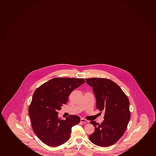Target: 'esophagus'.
<instances>
[{"label":"esophagus","mask_w":156,"mask_h":156,"mask_svg":"<svg viewBox=\"0 0 156 156\" xmlns=\"http://www.w3.org/2000/svg\"><path fill=\"white\" fill-rule=\"evenodd\" d=\"M81 122L82 123H88L89 121H88L87 120H86L85 119L82 118L81 119Z\"/></svg>","instance_id":"obj_1"}]
</instances>
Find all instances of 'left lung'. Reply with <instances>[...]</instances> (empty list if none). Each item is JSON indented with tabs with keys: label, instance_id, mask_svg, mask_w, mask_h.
Returning a JSON list of instances; mask_svg holds the SVG:
<instances>
[{
	"label": "left lung",
	"instance_id": "obj_1",
	"mask_svg": "<svg viewBox=\"0 0 156 156\" xmlns=\"http://www.w3.org/2000/svg\"><path fill=\"white\" fill-rule=\"evenodd\" d=\"M85 80L93 88L97 109L105 111L102 123L90 122L94 126L95 131L89 138L95 145L108 147L118 142L127 128L131 118L129 99L121 88L109 79L94 77Z\"/></svg>",
	"mask_w": 156,
	"mask_h": 156
}]
</instances>
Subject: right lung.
<instances>
[{
    "label": "right lung",
    "instance_id": "right-lung-1",
    "mask_svg": "<svg viewBox=\"0 0 156 156\" xmlns=\"http://www.w3.org/2000/svg\"><path fill=\"white\" fill-rule=\"evenodd\" d=\"M84 83L83 79L56 77L34 91L29 115L34 132L46 145L56 147L69 140L72 127L80 123V118L70 115L63 120L58 118V111L67 103L72 91Z\"/></svg>",
    "mask_w": 156,
    "mask_h": 156
}]
</instances>
